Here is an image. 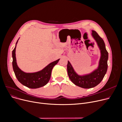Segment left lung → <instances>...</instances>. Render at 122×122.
I'll return each instance as SVG.
<instances>
[{
  "label": "left lung",
  "mask_w": 122,
  "mask_h": 122,
  "mask_svg": "<svg viewBox=\"0 0 122 122\" xmlns=\"http://www.w3.org/2000/svg\"><path fill=\"white\" fill-rule=\"evenodd\" d=\"M92 31V36L97 42L100 52L97 67L91 73L79 75L75 71L71 64L68 61L67 72L70 80L75 85L84 88H91L98 85L103 80L108 68V53L105 43L97 32L93 30Z\"/></svg>",
  "instance_id": "left-lung-1"
}]
</instances>
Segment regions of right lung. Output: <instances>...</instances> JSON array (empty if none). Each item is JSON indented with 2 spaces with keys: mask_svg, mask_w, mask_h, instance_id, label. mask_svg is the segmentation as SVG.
I'll return each mask as SVG.
<instances>
[{
  "mask_svg": "<svg viewBox=\"0 0 122 122\" xmlns=\"http://www.w3.org/2000/svg\"><path fill=\"white\" fill-rule=\"evenodd\" d=\"M19 38L16 42L14 49L12 51V66L16 77L23 85L30 88H37L46 86L50 79L51 71L53 67L57 64L60 59L50 63L39 71L33 73H26L23 71L18 66L15 53L17 44Z\"/></svg>",
  "mask_w": 122,
  "mask_h": 122,
  "instance_id": "1",
  "label": "right lung"
}]
</instances>
